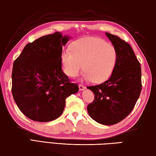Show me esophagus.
Segmentation results:
<instances>
[{"instance_id": "34e87169", "label": "esophagus", "mask_w": 156, "mask_h": 156, "mask_svg": "<svg viewBox=\"0 0 156 156\" xmlns=\"http://www.w3.org/2000/svg\"><path fill=\"white\" fill-rule=\"evenodd\" d=\"M78 87H79V90H84V89L86 88L84 86H83L82 84H79Z\"/></svg>"}]
</instances>
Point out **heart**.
<instances>
[{"label":"heart","mask_w":156,"mask_h":156,"mask_svg":"<svg viewBox=\"0 0 156 156\" xmlns=\"http://www.w3.org/2000/svg\"><path fill=\"white\" fill-rule=\"evenodd\" d=\"M61 59L64 71L69 77L77 76L82 65L85 80L101 83L113 72L118 54L112 45L99 38L88 37L75 43L72 52L68 49L63 51Z\"/></svg>","instance_id":"1"}]
</instances>
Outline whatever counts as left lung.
Returning a JSON list of instances; mask_svg holds the SVG:
<instances>
[{
    "label": "left lung",
    "mask_w": 156,
    "mask_h": 156,
    "mask_svg": "<svg viewBox=\"0 0 156 156\" xmlns=\"http://www.w3.org/2000/svg\"><path fill=\"white\" fill-rule=\"evenodd\" d=\"M105 34L117 49L118 60L108 80L87 87L94 94L87 111L98 123L112 125L127 117L136 104L142 87L141 69L128 43L109 33Z\"/></svg>",
    "instance_id": "8db88e82"
}]
</instances>
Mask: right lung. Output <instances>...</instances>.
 Instances as JSON below:
<instances>
[{
	"label": "right lung",
	"instance_id": "obj_1",
	"mask_svg": "<svg viewBox=\"0 0 156 156\" xmlns=\"http://www.w3.org/2000/svg\"><path fill=\"white\" fill-rule=\"evenodd\" d=\"M69 38L59 32L43 36L26 45L13 63V98L20 111L33 121L58 118L66 98L79 90L62 68V48Z\"/></svg>",
	"mask_w": 156,
	"mask_h": 156
}]
</instances>
